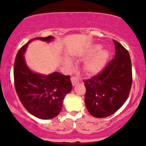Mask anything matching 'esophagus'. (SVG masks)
<instances>
[{
	"label": "esophagus",
	"instance_id": "obj_1",
	"mask_svg": "<svg viewBox=\"0 0 146 146\" xmlns=\"http://www.w3.org/2000/svg\"><path fill=\"white\" fill-rule=\"evenodd\" d=\"M71 80V82H72V84H73V86H75V84H77L79 83V80L75 78V77H72Z\"/></svg>",
	"mask_w": 146,
	"mask_h": 146
}]
</instances>
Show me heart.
<instances>
[{
  "mask_svg": "<svg viewBox=\"0 0 146 146\" xmlns=\"http://www.w3.org/2000/svg\"><path fill=\"white\" fill-rule=\"evenodd\" d=\"M100 48H101V46L95 45L85 53L84 57L86 59L92 57L84 64V70L89 74L95 75L100 73L105 66L107 60L108 59V51L106 50H101L99 52L98 51L100 50Z\"/></svg>",
  "mask_w": 146,
  "mask_h": 146,
  "instance_id": "b5f03b06",
  "label": "heart"
}]
</instances>
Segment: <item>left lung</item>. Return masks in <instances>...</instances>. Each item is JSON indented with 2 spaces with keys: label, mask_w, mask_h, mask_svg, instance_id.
I'll list each match as a JSON object with an SVG mask.
<instances>
[{
  "label": "left lung",
  "mask_w": 146,
  "mask_h": 146,
  "mask_svg": "<svg viewBox=\"0 0 146 146\" xmlns=\"http://www.w3.org/2000/svg\"><path fill=\"white\" fill-rule=\"evenodd\" d=\"M115 56L98 75L84 81V102L92 116L104 118L123 106L130 94L132 82V64L128 50L113 40Z\"/></svg>",
  "instance_id": "8db88e82"
}]
</instances>
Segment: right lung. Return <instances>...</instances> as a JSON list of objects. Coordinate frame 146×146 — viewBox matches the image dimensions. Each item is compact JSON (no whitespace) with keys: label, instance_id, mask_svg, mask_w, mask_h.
I'll use <instances>...</instances> for the list:
<instances>
[{"label":"right lung","instance_id":"1","mask_svg":"<svg viewBox=\"0 0 146 146\" xmlns=\"http://www.w3.org/2000/svg\"><path fill=\"white\" fill-rule=\"evenodd\" d=\"M53 39L48 36L30 40L18 51L14 66V86L20 101L29 113L42 119L59 115L64 99L72 90L70 76L58 72L48 75L33 73L26 65L23 55L33 40L49 42Z\"/></svg>","mask_w":146,"mask_h":146}]
</instances>
